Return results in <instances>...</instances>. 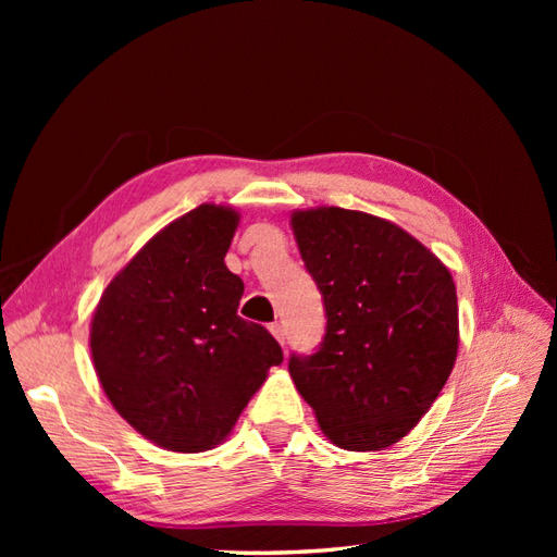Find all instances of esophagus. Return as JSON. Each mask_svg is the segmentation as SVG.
<instances>
[{"label": "esophagus", "mask_w": 557, "mask_h": 557, "mask_svg": "<svg viewBox=\"0 0 557 557\" xmlns=\"http://www.w3.org/2000/svg\"><path fill=\"white\" fill-rule=\"evenodd\" d=\"M269 332L274 334V339H276L281 346L285 344V330H283L281 323H272V325H269Z\"/></svg>", "instance_id": "34e87169"}]
</instances>
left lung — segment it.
Instances as JSON below:
<instances>
[{"instance_id": "8db88e82", "label": "left lung", "mask_w": 557, "mask_h": 557, "mask_svg": "<svg viewBox=\"0 0 557 557\" xmlns=\"http://www.w3.org/2000/svg\"><path fill=\"white\" fill-rule=\"evenodd\" d=\"M290 225L327 315L313 356H290L297 393L339 448L393 446L430 411L458 358L453 276L372 213L315 207Z\"/></svg>"}]
</instances>
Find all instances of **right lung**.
Here are the masks:
<instances>
[{
  "label": "right lung",
  "mask_w": 557,
  "mask_h": 557,
  "mask_svg": "<svg viewBox=\"0 0 557 557\" xmlns=\"http://www.w3.org/2000/svg\"><path fill=\"white\" fill-rule=\"evenodd\" d=\"M239 211L201 205L160 230L102 293L90 323L95 372L148 442L211 450L237 425L278 342L237 315L244 281L225 264Z\"/></svg>",
  "instance_id": "1"
}]
</instances>
